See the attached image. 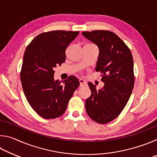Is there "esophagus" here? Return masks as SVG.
Listing matches in <instances>:
<instances>
[{"instance_id":"esophagus-1","label":"esophagus","mask_w":157,"mask_h":157,"mask_svg":"<svg viewBox=\"0 0 157 157\" xmlns=\"http://www.w3.org/2000/svg\"><path fill=\"white\" fill-rule=\"evenodd\" d=\"M79 86H84V85H85L86 84V81L84 80V79H79Z\"/></svg>"}]
</instances>
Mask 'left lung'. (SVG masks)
<instances>
[{"label":"left lung","instance_id":"1","mask_svg":"<svg viewBox=\"0 0 157 157\" xmlns=\"http://www.w3.org/2000/svg\"><path fill=\"white\" fill-rule=\"evenodd\" d=\"M82 35L99 48L95 71L102 73L104 86L88 82L91 95L85 102L93 121L106 124L114 120L125 107L134 85V61L129 48L115 33L108 30L83 32Z\"/></svg>","mask_w":157,"mask_h":157}]
</instances>
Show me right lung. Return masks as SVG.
Returning a JSON list of instances; mask_svg holds the SVG:
<instances>
[{
	"mask_svg": "<svg viewBox=\"0 0 157 157\" xmlns=\"http://www.w3.org/2000/svg\"><path fill=\"white\" fill-rule=\"evenodd\" d=\"M78 34L62 30L44 33L26 48L21 71L22 87L32 108L45 119L62 116L79 85L73 75L63 84L54 79V68L65 62L66 48Z\"/></svg>",
	"mask_w": 157,
	"mask_h": 157,
	"instance_id": "1",
	"label": "right lung"
}]
</instances>
